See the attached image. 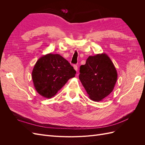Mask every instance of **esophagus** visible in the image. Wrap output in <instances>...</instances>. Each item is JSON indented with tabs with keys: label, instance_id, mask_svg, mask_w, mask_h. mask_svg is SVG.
<instances>
[{
	"label": "esophagus",
	"instance_id": "34e87169",
	"mask_svg": "<svg viewBox=\"0 0 145 145\" xmlns=\"http://www.w3.org/2000/svg\"><path fill=\"white\" fill-rule=\"evenodd\" d=\"M73 67H74V69H75L76 71H78V67H77V65H74L73 66Z\"/></svg>",
	"mask_w": 145,
	"mask_h": 145
}]
</instances>
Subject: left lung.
<instances>
[{
  "label": "left lung",
  "mask_w": 145,
  "mask_h": 145,
  "mask_svg": "<svg viewBox=\"0 0 145 145\" xmlns=\"http://www.w3.org/2000/svg\"><path fill=\"white\" fill-rule=\"evenodd\" d=\"M79 79L91 100H102L111 93L117 80V70L105 53L89 56L80 67Z\"/></svg>",
  "instance_id": "left-lung-1"
}]
</instances>
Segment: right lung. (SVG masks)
<instances>
[{"label":"right lung","instance_id":"right-lung-1","mask_svg":"<svg viewBox=\"0 0 145 145\" xmlns=\"http://www.w3.org/2000/svg\"><path fill=\"white\" fill-rule=\"evenodd\" d=\"M76 74L68 60L59 54L50 53L37 61L33 69L32 79L37 93L43 97L51 99Z\"/></svg>","mask_w":145,"mask_h":145}]
</instances>
